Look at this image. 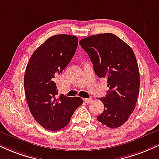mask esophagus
Returning a JSON list of instances; mask_svg holds the SVG:
<instances>
[{"label": "esophagus", "instance_id": "34e87169", "mask_svg": "<svg viewBox=\"0 0 159 159\" xmlns=\"http://www.w3.org/2000/svg\"><path fill=\"white\" fill-rule=\"evenodd\" d=\"M92 98H84V101L85 103H87V104H88V103H89L91 101Z\"/></svg>", "mask_w": 159, "mask_h": 159}]
</instances>
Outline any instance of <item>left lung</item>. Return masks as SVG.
<instances>
[{
  "instance_id": "left-lung-1",
  "label": "left lung",
  "mask_w": 159,
  "mask_h": 159,
  "mask_svg": "<svg viewBox=\"0 0 159 159\" xmlns=\"http://www.w3.org/2000/svg\"><path fill=\"white\" fill-rule=\"evenodd\" d=\"M80 45L87 52L99 78H107L106 96L100 98L104 112L97 119L107 127L118 128L133 113L140 86V74L133 49L112 33L84 38Z\"/></svg>"
}]
</instances>
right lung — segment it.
<instances>
[{"label": "right lung", "mask_w": 159, "mask_h": 159, "mask_svg": "<svg viewBox=\"0 0 159 159\" xmlns=\"http://www.w3.org/2000/svg\"><path fill=\"white\" fill-rule=\"evenodd\" d=\"M78 44L76 36L56 35L49 38L32 55L24 75V90L30 112L45 129L60 130L83 104L79 97L58 95L55 78L67 66Z\"/></svg>", "instance_id": "right-lung-1"}]
</instances>
